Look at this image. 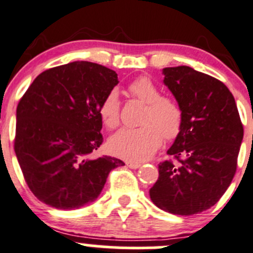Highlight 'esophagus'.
Listing matches in <instances>:
<instances>
[{
    "instance_id": "1",
    "label": "esophagus",
    "mask_w": 253,
    "mask_h": 253,
    "mask_svg": "<svg viewBox=\"0 0 253 253\" xmlns=\"http://www.w3.org/2000/svg\"><path fill=\"white\" fill-rule=\"evenodd\" d=\"M126 164H127V167L131 168V169H138V168L141 167V164H139V163H131V162H128V163H126Z\"/></svg>"
}]
</instances>
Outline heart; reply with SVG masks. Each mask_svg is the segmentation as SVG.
I'll use <instances>...</instances> for the list:
<instances>
[{
  "label": "heart",
  "mask_w": 253,
  "mask_h": 253,
  "mask_svg": "<svg viewBox=\"0 0 253 253\" xmlns=\"http://www.w3.org/2000/svg\"><path fill=\"white\" fill-rule=\"evenodd\" d=\"M132 95L145 105L139 127H125L109 139L115 155L129 162H143L152 157L163 142L171 141L183 126V109L172 96L162 95V90L149 77L134 79L128 85ZM99 116L108 128L119 126L121 101L119 91L111 89L99 105Z\"/></svg>",
  "instance_id": "1"
}]
</instances>
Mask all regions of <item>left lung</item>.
Segmentation results:
<instances>
[{
  "label": "left lung",
  "instance_id": "left-lung-1",
  "mask_svg": "<svg viewBox=\"0 0 253 253\" xmlns=\"http://www.w3.org/2000/svg\"><path fill=\"white\" fill-rule=\"evenodd\" d=\"M163 73L183 109V126L168 150L176 162L160 163L149 195L163 211L191 215L213 207L230 186L244 126L223 82L188 66L164 68Z\"/></svg>",
  "mask_w": 253,
  "mask_h": 253
}]
</instances>
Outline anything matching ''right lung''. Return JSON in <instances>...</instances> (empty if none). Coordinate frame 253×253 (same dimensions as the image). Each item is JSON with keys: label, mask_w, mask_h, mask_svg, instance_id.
<instances>
[{"label": "right lung", "mask_w": 253, "mask_h": 253, "mask_svg": "<svg viewBox=\"0 0 253 253\" xmlns=\"http://www.w3.org/2000/svg\"><path fill=\"white\" fill-rule=\"evenodd\" d=\"M119 83L115 71L76 61L40 73L17 106L14 152L35 197L57 209H76L100 195L111 157L91 158L103 143L99 105Z\"/></svg>", "instance_id": "obj_1"}]
</instances>
